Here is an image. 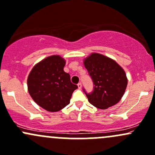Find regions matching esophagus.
Here are the masks:
<instances>
[{"instance_id":"1","label":"esophagus","mask_w":155,"mask_h":155,"mask_svg":"<svg viewBox=\"0 0 155 155\" xmlns=\"http://www.w3.org/2000/svg\"><path fill=\"white\" fill-rule=\"evenodd\" d=\"M78 87L79 89H81V88H82V84H81V83H79V84H78Z\"/></svg>"}]
</instances>
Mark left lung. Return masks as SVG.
I'll list each match as a JSON object with an SVG mask.
<instances>
[{
	"instance_id": "left-lung-1",
	"label": "left lung",
	"mask_w": 155,
	"mask_h": 155,
	"mask_svg": "<svg viewBox=\"0 0 155 155\" xmlns=\"http://www.w3.org/2000/svg\"><path fill=\"white\" fill-rule=\"evenodd\" d=\"M84 64L94 85L92 92L88 94L84 89L89 102L101 109L117 104L127 86L124 69L114 60L98 53H91Z\"/></svg>"
}]
</instances>
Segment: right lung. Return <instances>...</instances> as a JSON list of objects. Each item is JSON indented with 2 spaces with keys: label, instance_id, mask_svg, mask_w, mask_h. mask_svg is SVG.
<instances>
[{
  "label": "right lung",
  "instance_id": "add662e5",
  "mask_svg": "<svg viewBox=\"0 0 155 155\" xmlns=\"http://www.w3.org/2000/svg\"><path fill=\"white\" fill-rule=\"evenodd\" d=\"M66 61L59 55H51L38 63L27 79L28 91L33 101L48 111L55 112L70 103L78 86L65 72Z\"/></svg>",
  "mask_w": 155,
  "mask_h": 155
}]
</instances>
